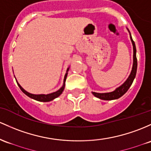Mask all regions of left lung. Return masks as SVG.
I'll return each mask as SVG.
<instances>
[{"instance_id":"8db88e82","label":"left lung","mask_w":151,"mask_h":151,"mask_svg":"<svg viewBox=\"0 0 151 151\" xmlns=\"http://www.w3.org/2000/svg\"><path fill=\"white\" fill-rule=\"evenodd\" d=\"M130 39H131L132 46H133V65H132V69L130 76H129L127 80L125 81V83L122 84L120 87L116 89L113 92H108V93H97V92H92V94L96 97H97V98H100L101 100H112L120 98V97H122L128 90V89L130 88V87L132 84V82H133L135 75H136L137 62L136 58V48H135V42L132 40L131 36H130Z\"/></svg>"}]
</instances>
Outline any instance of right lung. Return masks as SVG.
I'll use <instances>...</instances> for the list:
<instances>
[{
	"label": "right lung",
	"instance_id": "1",
	"mask_svg": "<svg viewBox=\"0 0 151 151\" xmlns=\"http://www.w3.org/2000/svg\"><path fill=\"white\" fill-rule=\"evenodd\" d=\"M68 70H69V69H67V71ZM67 72L66 73L65 77H64V85H63L62 87L59 89V90L57 91V92H53V93H51V94H30V93H29V92H26V91H25L24 89L21 87V85H20L19 83H18V82H17V84H18V85H19V87H20V89H21V90L22 91V92H24L25 94H26V95L29 96V97H31V98L34 99V100H36L37 101H40V102H49V101L53 100L54 99L57 98V97H59V96L62 93L63 90H64V83H65V81H66V79H67Z\"/></svg>",
	"mask_w": 151,
	"mask_h": 151
}]
</instances>
